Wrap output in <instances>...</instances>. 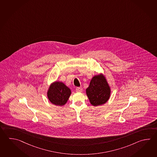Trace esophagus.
<instances>
[{
	"label": "esophagus",
	"mask_w": 157,
	"mask_h": 157,
	"mask_svg": "<svg viewBox=\"0 0 157 157\" xmlns=\"http://www.w3.org/2000/svg\"><path fill=\"white\" fill-rule=\"evenodd\" d=\"M83 90L82 88H80V87H77L76 88V92H82Z\"/></svg>",
	"instance_id": "obj_1"
}]
</instances>
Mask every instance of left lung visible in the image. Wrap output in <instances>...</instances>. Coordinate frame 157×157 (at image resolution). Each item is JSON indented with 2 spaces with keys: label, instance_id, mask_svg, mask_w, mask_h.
Here are the masks:
<instances>
[{
  "label": "left lung",
  "instance_id": "1",
  "mask_svg": "<svg viewBox=\"0 0 157 157\" xmlns=\"http://www.w3.org/2000/svg\"><path fill=\"white\" fill-rule=\"evenodd\" d=\"M86 94L93 106L102 105L107 102L111 95V89L103 75H97L92 78L86 89Z\"/></svg>",
  "mask_w": 157,
  "mask_h": 157
}]
</instances>
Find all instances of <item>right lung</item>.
I'll return each instance as SVG.
<instances>
[{
    "instance_id": "obj_1",
    "label": "right lung",
    "mask_w": 157,
    "mask_h": 157,
    "mask_svg": "<svg viewBox=\"0 0 157 157\" xmlns=\"http://www.w3.org/2000/svg\"><path fill=\"white\" fill-rule=\"evenodd\" d=\"M71 90L63 82L56 81L49 86L47 95L50 102L56 106H62L67 102Z\"/></svg>"
}]
</instances>
